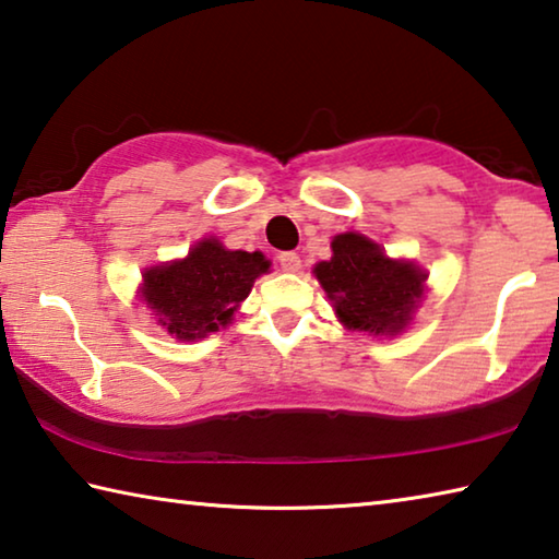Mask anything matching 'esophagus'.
Returning a JSON list of instances; mask_svg holds the SVG:
<instances>
[{"mask_svg": "<svg viewBox=\"0 0 559 559\" xmlns=\"http://www.w3.org/2000/svg\"><path fill=\"white\" fill-rule=\"evenodd\" d=\"M278 263H281V269L286 271V273L300 271V257H298L296 251H283L281 257H278Z\"/></svg>", "mask_w": 559, "mask_h": 559, "instance_id": "obj_1", "label": "esophagus"}]
</instances>
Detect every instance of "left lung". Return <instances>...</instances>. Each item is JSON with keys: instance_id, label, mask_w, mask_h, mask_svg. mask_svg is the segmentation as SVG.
<instances>
[{"instance_id": "1", "label": "left lung", "mask_w": 559, "mask_h": 559, "mask_svg": "<svg viewBox=\"0 0 559 559\" xmlns=\"http://www.w3.org/2000/svg\"><path fill=\"white\" fill-rule=\"evenodd\" d=\"M333 257L316 263V278L347 330L400 335L424 298V273L414 261L390 259L374 241L347 231L333 239Z\"/></svg>"}]
</instances>
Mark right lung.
<instances>
[{
	"mask_svg": "<svg viewBox=\"0 0 559 559\" xmlns=\"http://www.w3.org/2000/svg\"><path fill=\"white\" fill-rule=\"evenodd\" d=\"M261 251L224 249L219 239L197 241L185 259L159 263L143 273L140 296L169 335L206 337L234 320L253 281L269 273Z\"/></svg>",
	"mask_w": 559,
	"mask_h": 559,
	"instance_id": "obj_1",
	"label": "right lung"
}]
</instances>
